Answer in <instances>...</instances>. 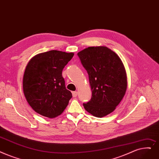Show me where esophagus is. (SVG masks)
<instances>
[{
    "instance_id": "esophagus-1",
    "label": "esophagus",
    "mask_w": 159,
    "mask_h": 159,
    "mask_svg": "<svg viewBox=\"0 0 159 159\" xmlns=\"http://www.w3.org/2000/svg\"><path fill=\"white\" fill-rule=\"evenodd\" d=\"M72 95L73 98H76L77 96V92H72Z\"/></svg>"
}]
</instances>
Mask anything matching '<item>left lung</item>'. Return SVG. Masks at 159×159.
I'll use <instances>...</instances> for the list:
<instances>
[{
  "instance_id": "obj_1",
  "label": "left lung",
  "mask_w": 159,
  "mask_h": 159,
  "mask_svg": "<svg viewBox=\"0 0 159 159\" xmlns=\"http://www.w3.org/2000/svg\"><path fill=\"white\" fill-rule=\"evenodd\" d=\"M88 72L92 98L83 106L98 118L112 113L125 94L127 77L121 58L105 46L89 47L77 53Z\"/></svg>"
}]
</instances>
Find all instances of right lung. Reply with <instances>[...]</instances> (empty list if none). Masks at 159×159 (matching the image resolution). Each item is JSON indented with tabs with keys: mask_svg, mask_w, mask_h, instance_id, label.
I'll use <instances>...</instances> for the list:
<instances>
[{
	"mask_svg": "<svg viewBox=\"0 0 159 159\" xmlns=\"http://www.w3.org/2000/svg\"><path fill=\"white\" fill-rule=\"evenodd\" d=\"M74 55L57 50L41 52L27 64L23 79L26 101L38 114L54 118L62 113L72 93L66 89L63 69Z\"/></svg>",
	"mask_w": 159,
	"mask_h": 159,
	"instance_id": "obj_1",
	"label": "right lung"
}]
</instances>
